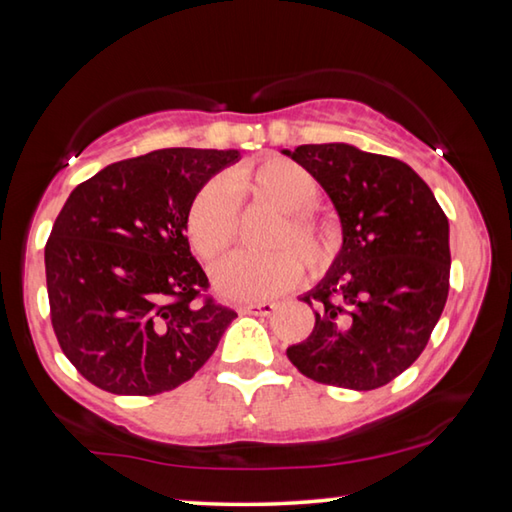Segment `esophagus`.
<instances>
[{"mask_svg":"<svg viewBox=\"0 0 512 512\" xmlns=\"http://www.w3.org/2000/svg\"><path fill=\"white\" fill-rule=\"evenodd\" d=\"M275 302H255V305H241L239 314L246 316H271L275 311Z\"/></svg>","mask_w":512,"mask_h":512,"instance_id":"1","label":"esophagus"}]
</instances>
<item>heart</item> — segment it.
<instances>
[{"mask_svg":"<svg viewBox=\"0 0 512 512\" xmlns=\"http://www.w3.org/2000/svg\"><path fill=\"white\" fill-rule=\"evenodd\" d=\"M237 194H253L284 212L277 225L275 248L262 255L237 253L214 268V284L221 296L235 302H262L296 287L305 262L323 271L334 257V237L327 225L307 207L316 203L318 185L300 164L282 158L232 173L230 180H212L196 194L187 214V235L194 253L214 262L232 246L237 235Z\"/></svg>","mask_w":512,"mask_h":512,"instance_id":"heart-1","label":"heart"}]
</instances>
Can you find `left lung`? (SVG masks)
Segmentation results:
<instances>
[{
	"label": "left lung",
	"instance_id": "1",
	"mask_svg": "<svg viewBox=\"0 0 512 512\" xmlns=\"http://www.w3.org/2000/svg\"><path fill=\"white\" fill-rule=\"evenodd\" d=\"M332 198L343 248L305 300L316 325L289 361L318 384L372 391L427 348L449 293V223L402 160L350 144L284 151Z\"/></svg>",
	"mask_w": 512,
	"mask_h": 512
}]
</instances>
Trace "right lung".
<instances>
[{"label": "right lung", "mask_w": 512, "mask_h": 512, "mask_svg": "<svg viewBox=\"0 0 512 512\" xmlns=\"http://www.w3.org/2000/svg\"><path fill=\"white\" fill-rule=\"evenodd\" d=\"M237 151L162 149L101 169L69 194L45 246L51 327L101 391L158 395L212 357L237 311L210 296L187 214Z\"/></svg>", "instance_id": "add662e5"}]
</instances>
